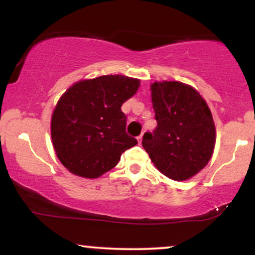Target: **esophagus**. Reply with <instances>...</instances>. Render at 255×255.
<instances>
[{
  "label": "esophagus",
  "mask_w": 255,
  "mask_h": 255,
  "mask_svg": "<svg viewBox=\"0 0 255 255\" xmlns=\"http://www.w3.org/2000/svg\"><path fill=\"white\" fill-rule=\"evenodd\" d=\"M137 140H138V143H141V140H143V134H140V135H138L137 137Z\"/></svg>",
  "instance_id": "1"
}]
</instances>
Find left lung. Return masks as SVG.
Returning <instances> with one entry per match:
<instances>
[{"label":"left lung","mask_w":255,"mask_h":255,"mask_svg":"<svg viewBox=\"0 0 255 255\" xmlns=\"http://www.w3.org/2000/svg\"><path fill=\"white\" fill-rule=\"evenodd\" d=\"M158 127L143 137V147L159 172L176 181L190 179L206 166L216 145V127L205 99L181 82L151 84Z\"/></svg>","instance_id":"8db88e82"}]
</instances>
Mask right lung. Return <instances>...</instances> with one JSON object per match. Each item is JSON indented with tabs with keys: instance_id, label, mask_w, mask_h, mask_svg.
<instances>
[{
	"instance_id": "obj_1",
	"label": "right lung",
	"mask_w": 255,
	"mask_h": 255,
	"mask_svg": "<svg viewBox=\"0 0 255 255\" xmlns=\"http://www.w3.org/2000/svg\"><path fill=\"white\" fill-rule=\"evenodd\" d=\"M139 84L137 78L105 75L76 82L61 96L51 116V140L69 172L95 179L137 144L125 131L127 117L121 108Z\"/></svg>"
}]
</instances>
